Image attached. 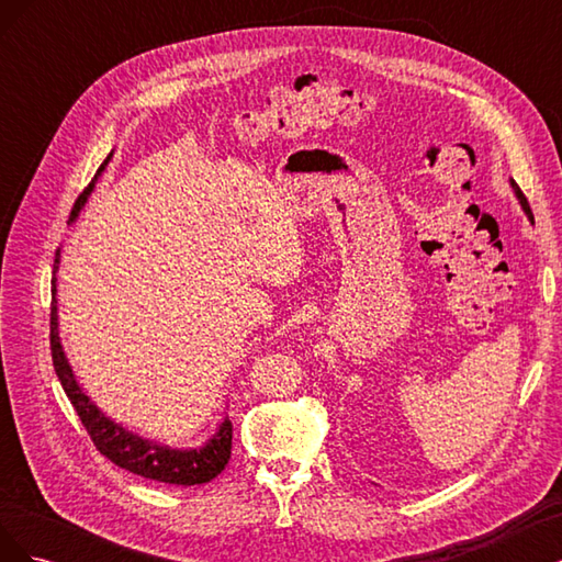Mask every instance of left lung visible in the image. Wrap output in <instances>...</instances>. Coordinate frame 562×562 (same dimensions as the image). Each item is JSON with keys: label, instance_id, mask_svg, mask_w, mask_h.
Instances as JSON below:
<instances>
[{"label": "left lung", "instance_id": "left-lung-1", "mask_svg": "<svg viewBox=\"0 0 562 562\" xmlns=\"http://www.w3.org/2000/svg\"><path fill=\"white\" fill-rule=\"evenodd\" d=\"M512 184H514V192H516V196H518V199H520V206H522V209H525V213H527V215H530V217H532V211H530V203H527V199H525V194H522V192H520V187H518V184H516V182H514V180H512ZM532 223H535V220H532Z\"/></svg>", "mask_w": 562, "mask_h": 562}]
</instances>
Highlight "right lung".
I'll return each mask as SVG.
<instances>
[{
  "mask_svg": "<svg viewBox=\"0 0 562 562\" xmlns=\"http://www.w3.org/2000/svg\"><path fill=\"white\" fill-rule=\"evenodd\" d=\"M110 159V157H108ZM108 164V161H105ZM105 164L100 166L103 171ZM93 190V182L79 194L72 209V217H77L79 209L87 201L89 192ZM56 250V265H58ZM50 293L56 295V283L50 288ZM50 359H54L56 375L65 389L67 398L75 405V411L83 424V429L91 436L93 446L100 454H105L110 462L122 467L143 479L168 483V485H201L213 481L215 475L223 471L232 457V422L225 419L220 431L209 440L206 446L199 450H171L149 440L128 434L126 429L119 427L112 419H108L98 407L89 401V396L79 389L70 363L65 361V353L58 339V323H56V297L50 302Z\"/></svg>",
  "mask_w": 562,
  "mask_h": 562,
  "instance_id": "right-lung-1",
  "label": "right lung"
}]
</instances>
